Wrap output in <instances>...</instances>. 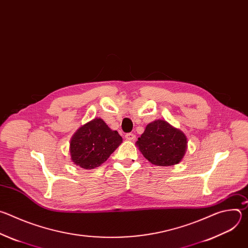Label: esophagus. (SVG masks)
I'll return each instance as SVG.
<instances>
[{"label": "esophagus", "instance_id": "34e87169", "mask_svg": "<svg viewBox=\"0 0 248 248\" xmlns=\"http://www.w3.org/2000/svg\"><path fill=\"white\" fill-rule=\"evenodd\" d=\"M124 137L126 140H130V141H133L135 139V135L133 133H126Z\"/></svg>", "mask_w": 248, "mask_h": 248}]
</instances>
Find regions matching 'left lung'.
Returning a JSON list of instances; mask_svg holds the SVG:
<instances>
[{"mask_svg":"<svg viewBox=\"0 0 248 248\" xmlns=\"http://www.w3.org/2000/svg\"><path fill=\"white\" fill-rule=\"evenodd\" d=\"M136 145L153 165L173 166L182 161L187 148V138L180 129L163 120L147 124Z\"/></svg>","mask_w":248,"mask_h":248,"instance_id":"1","label":"left lung"}]
</instances>
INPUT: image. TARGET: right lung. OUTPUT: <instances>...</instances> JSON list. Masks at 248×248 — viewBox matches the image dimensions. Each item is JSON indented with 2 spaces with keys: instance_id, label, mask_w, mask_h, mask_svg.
I'll return each mask as SVG.
<instances>
[{
  "instance_id": "right-lung-1",
  "label": "right lung",
  "mask_w": 248,
  "mask_h": 248,
  "mask_svg": "<svg viewBox=\"0 0 248 248\" xmlns=\"http://www.w3.org/2000/svg\"><path fill=\"white\" fill-rule=\"evenodd\" d=\"M123 142L117 130H112L102 119L85 124L70 140L69 152L75 165L85 170L101 166Z\"/></svg>"
}]
</instances>
